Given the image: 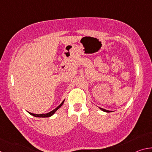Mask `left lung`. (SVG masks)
Masks as SVG:
<instances>
[{"label":"left lung","mask_w":152,"mask_h":152,"mask_svg":"<svg viewBox=\"0 0 152 152\" xmlns=\"http://www.w3.org/2000/svg\"><path fill=\"white\" fill-rule=\"evenodd\" d=\"M99 108H100V107H99ZM100 109L102 110V111H104V112H107V113L110 112V110H106V109H102V108H100Z\"/></svg>","instance_id":"1"}]
</instances>
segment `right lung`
Masks as SVG:
<instances>
[{"instance_id": "1", "label": "right lung", "mask_w": 152, "mask_h": 152, "mask_svg": "<svg viewBox=\"0 0 152 152\" xmlns=\"http://www.w3.org/2000/svg\"><path fill=\"white\" fill-rule=\"evenodd\" d=\"M64 101H65V100H64L63 102H61V103L60 105H59L58 107H56L55 109H53V110H51V111L49 112L48 113H45V114H34V113H29V112H28V113H29L30 115H33V116L36 117H50L51 116H52V115L56 113V110L60 109V108L61 106H62V104H64Z\"/></svg>"}]
</instances>
